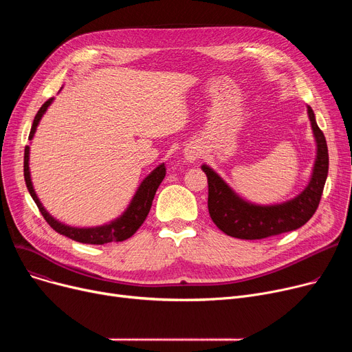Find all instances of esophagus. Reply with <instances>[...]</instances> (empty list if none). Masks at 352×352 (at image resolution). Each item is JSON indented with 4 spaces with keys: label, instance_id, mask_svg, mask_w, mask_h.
Masks as SVG:
<instances>
[{
    "label": "esophagus",
    "instance_id": "esophagus-1",
    "mask_svg": "<svg viewBox=\"0 0 352 352\" xmlns=\"http://www.w3.org/2000/svg\"><path fill=\"white\" fill-rule=\"evenodd\" d=\"M184 155H186V158L190 161V162H194L195 160L199 158L201 155V151H199V146L198 145H190L186 148V153H184Z\"/></svg>",
    "mask_w": 352,
    "mask_h": 352
}]
</instances>
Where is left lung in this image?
Segmentation results:
<instances>
[{
	"label": "left lung",
	"instance_id": "8db88e82",
	"mask_svg": "<svg viewBox=\"0 0 352 352\" xmlns=\"http://www.w3.org/2000/svg\"><path fill=\"white\" fill-rule=\"evenodd\" d=\"M308 117L317 141L312 177L298 197L283 204H250L239 198L208 165H202V171L208 178L210 217L221 231L241 239H261L302 227L317 211L328 175V146L311 107H308Z\"/></svg>",
	"mask_w": 352,
	"mask_h": 352
}]
</instances>
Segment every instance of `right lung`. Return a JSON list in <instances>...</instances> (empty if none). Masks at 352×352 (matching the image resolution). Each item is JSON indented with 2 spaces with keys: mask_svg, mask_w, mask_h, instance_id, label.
Listing matches in <instances>:
<instances>
[{
  "mask_svg": "<svg viewBox=\"0 0 352 352\" xmlns=\"http://www.w3.org/2000/svg\"><path fill=\"white\" fill-rule=\"evenodd\" d=\"M51 102H52V98L45 101L43 104V107L38 109V113H36V116L34 118L28 140H32L36 125H38L41 117L44 116V113ZM28 157H30V146L27 145L25 151H24V178H25L27 188H28L32 199L35 201L36 207H38L40 212L43 214V217L45 218V221L52 230H55L61 235H65V236L74 239V241H78L82 244L102 245L107 243L125 241V239H128L129 236H133L137 232V230L142 226L148 212H150L157 188L160 187V184L162 182V179L165 177V165L161 164L142 181V184L140 186L137 194L134 195L131 204H129V207L126 208V211L120 218L113 221L111 224H107L102 227H96V228H74V227H68V226L58 223V221L54 219L43 207L38 197H36V194L32 188V182H31V177H30V166H28V160H30Z\"/></svg>",
  "mask_w": 352,
  "mask_h": 352,
  "instance_id": "right-lung-1",
  "label": "right lung"
}]
</instances>
